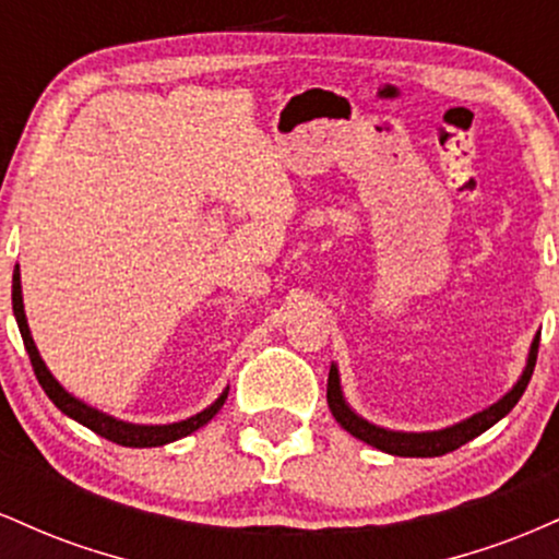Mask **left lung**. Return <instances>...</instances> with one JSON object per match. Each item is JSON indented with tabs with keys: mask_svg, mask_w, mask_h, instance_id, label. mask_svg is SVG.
<instances>
[{
	"mask_svg": "<svg viewBox=\"0 0 559 559\" xmlns=\"http://www.w3.org/2000/svg\"><path fill=\"white\" fill-rule=\"evenodd\" d=\"M538 336L536 333L534 342H531L528 349V360H525V368L521 378L512 383V389L507 391L502 400H497L493 404H489L486 409L480 413L471 415V418L454 423V426L439 428V431H391V428L376 426V423L365 420L362 415H357L355 409L349 407V402L344 400V391H342V378H338V368L336 362H331V373H329V407L336 418L338 426L344 431H349L355 439L365 441V444L381 449L386 454H396V457H441V454L454 452L467 441H473L476 436H480L484 431H489L493 423H499L515 407L518 400L523 396L525 386H528L531 373H534V365H536V352H538Z\"/></svg>",
	"mask_w": 559,
	"mask_h": 559,
	"instance_id": "left-lung-1",
	"label": "left lung"
}]
</instances>
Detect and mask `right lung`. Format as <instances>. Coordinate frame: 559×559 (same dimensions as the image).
I'll list each match as a JSON object with an SVG mask.
<instances>
[{"label":"right lung","instance_id":"add662e5","mask_svg":"<svg viewBox=\"0 0 559 559\" xmlns=\"http://www.w3.org/2000/svg\"><path fill=\"white\" fill-rule=\"evenodd\" d=\"M12 312H15L17 329H21L25 352H28L31 365H34V373L38 378V383H41V389L47 391L49 400L55 402V407L60 409V413H66L68 418H73L75 423H81V426H86L88 431L105 436L107 441H115V444L136 447V449L170 444V441L183 439V436L194 433L197 428L207 426V423L217 415V409L223 407V402H226L228 386L223 389V394L217 396V400L210 404V407H204L202 413L191 415V418L178 420V423H163V426H144V423H128V420L112 418V415L102 413V409H96V407H92V404H86L83 400H79V396L70 394V391L52 376V370L47 368V362L41 360V355H38V349H36L34 336H31L28 318H25L21 265H15V273H12Z\"/></svg>","mask_w":559,"mask_h":559}]
</instances>
